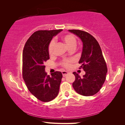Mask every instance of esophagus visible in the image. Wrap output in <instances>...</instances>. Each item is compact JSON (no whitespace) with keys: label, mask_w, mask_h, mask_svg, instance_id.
Masks as SVG:
<instances>
[{"label":"esophagus","mask_w":125,"mask_h":125,"mask_svg":"<svg viewBox=\"0 0 125 125\" xmlns=\"http://www.w3.org/2000/svg\"><path fill=\"white\" fill-rule=\"evenodd\" d=\"M62 73L63 77H65V76H66L68 74V72H66V71H63L62 72Z\"/></svg>","instance_id":"esophagus-1"}]
</instances>
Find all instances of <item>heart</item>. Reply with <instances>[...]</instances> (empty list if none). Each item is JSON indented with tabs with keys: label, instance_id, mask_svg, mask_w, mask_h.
<instances>
[{
	"label": "heart",
	"instance_id": "heart-1",
	"mask_svg": "<svg viewBox=\"0 0 125 125\" xmlns=\"http://www.w3.org/2000/svg\"><path fill=\"white\" fill-rule=\"evenodd\" d=\"M62 40L67 46V47L71 49V48H75L77 45V40L75 37L72 34H65L62 37ZM55 46V42L54 40H52L50 42L48 46V53L49 54L52 56L54 53V48ZM73 60H64L62 62V65L65 68H69L71 66L72 63H73Z\"/></svg>",
	"mask_w": 125,
	"mask_h": 125
}]
</instances>
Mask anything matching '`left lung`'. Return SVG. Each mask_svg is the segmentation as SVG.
Segmentation results:
<instances>
[{"instance_id": "1", "label": "left lung", "mask_w": 125, "mask_h": 125, "mask_svg": "<svg viewBox=\"0 0 125 125\" xmlns=\"http://www.w3.org/2000/svg\"><path fill=\"white\" fill-rule=\"evenodd\" d=\"M77 35L83 42V50L79 61L85 74L80 77L73 72L75 77L72 84L75 92L83 96H92L96 94L102 87L107 72L106 64L100 46L96 40L90 33L79 30H69Z\"/></svg>"}]
</instances>
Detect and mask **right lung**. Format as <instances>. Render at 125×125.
<instances>
[{
  "label": "right lung",
  "mask_w": 125,
  "mask_h": 125,
  "mask_svg": "<svg viewBox=\"0 0 125 125\" xmlns=\"http://www.w3.org/2000/svg\"><path fill=\"white\" fill-rule=\"evenodd\" d=\"M62 30L36 31L27 40L23 50V79L31 94L43 102L54 99L60 89L62 73L57 71L51 76L47 75L44 63L50 59L48 46L53 37Z\"/></svg>",
  "instance_id": "obj_1"
}]
</instances>
